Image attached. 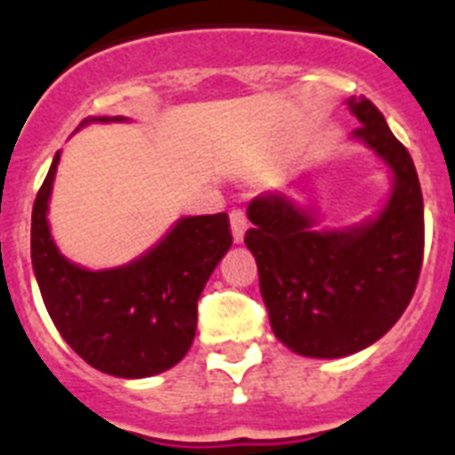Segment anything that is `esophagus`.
Here are the masks:
<instances>
[{"mask_svg":"<svg viewBox=\"0 0 455 455\" xmlns=\"http://www.w3.org/2000/svg\"><path fill=\"white\" fill-rule=\"evenodd\" d=\"M228 217H231V231H234V241L241 243L243 235H245V231H248V217H245V212H243V207H234Z\"/></svg>","mask_w":455,"mask_h":455,"instance_id":"34e87169","label":"esophagus"}]
</instances>
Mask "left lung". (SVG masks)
Returning a JSON list of instances; mask_svg holds the SVG:
<instances>
[{"label": "left lung", "mask_w": 455, "mask_h": 455, "mask_svg": "<svg viewBox=\"0 0 455 455\" xmlns=\"http://www.w3.org/2000/svg\"><path fill=\"white\" fill-rule=\"evenodd\" d=\"M354 137L395 172L380 217L345 231H316L285 196L250 203L255 224L245 245L255 255L271 328L292 352L338 359L373 345L402 318L416 292L425 250L423 193L406 146L366 96L349 99Z\"/></svg>", "instance_id": "1"}]
</instances>
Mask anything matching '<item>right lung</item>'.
<instances>
[{
  "mask_svg": "<svg viewBox=\"0 0 455 455\" xmlns=\"http://www.w3.org/2000/svg\"><path fill=\"white\" fill-rule=\"evenodd\" d=\"M56 164L59 153L39 186L30 228L32 269L53 325L89 366L103 373H163L193 345L200 292L234 243L228 214L186 217L137 262L87 271L68 262L49 234L46 203Z\"/></svg>",
  "mask_w": 455,
  "mask_h": 455,
  "instance_id": "1",
  "label": "right lung"
}]
</instances>
